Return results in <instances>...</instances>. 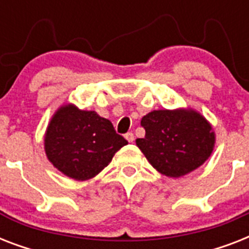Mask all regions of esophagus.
I'll list each match as a JSON object with an SVG mask.
<instances>
[{
    "label": "esophagus",
    "instance_id": "esophagus-1",
    "mask_svg": "<svg viewBox=\"0 0 249 249\" xmlns=\"http://www.w3.org/2000/svg\"><path fill=\"white\" fill-rule=\"evenodd\" d=\"M125 140L128 141V142H133L134 141V134H133L132 132H129L125 134Z\"/></svg>",
    "mask_w": 249,
    "mask_h": 249
}]
</instances>
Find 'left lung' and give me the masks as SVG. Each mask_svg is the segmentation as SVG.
<instances>
[{
	"label": "left lung",
	"instance_id": "left-lung-1",
	"mask_svg": "<svg viewBox=\"0 0 249 249\" xmlns=\"http://www.w3.org/2000/svg\"><path fill=\"white\" fill-rule=\"evenodd\" d=\"M141 125L146 134L137 138V146L166 177L178 178L197 169L216 143L212 125L193 108L155 109L142 117Z\"/></svg>",
	"mask_w": 249,
	"mask_h": 249
}]
</instances>
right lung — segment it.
Segmentation results:
<instances>
[{
  "mask_svg": "<svg viewBox=\"0 0 249 249\" xmlns=\"http://www.w3.org/2000/svg\"><path fill=\"white\" fill-rule=\"evenodd\" d=\"M125 144L128 141L115 132L111 121L72 103L56 109L44 137L49 161L76 181L95 177Z\"/></svg>",
  "mask_w": 249,
  "mask_h": 249,
  "instance_id": "right-lung-1",
  "label": "right lung"
}]
</instances>
